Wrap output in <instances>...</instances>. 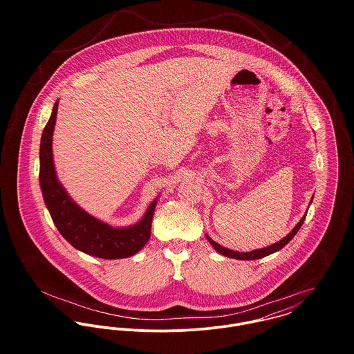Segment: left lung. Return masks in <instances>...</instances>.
Wrapping results in <instances>:
<instances>
[{
  "mask_svg": "<svg viewBox=\"0 0 354 354\" xmlns=\"http://www.w3.org/2000/svg\"><path fill=\"white\" fill-rule=\"evenodd\" d=\"M312 199H313V198H312ZM310 202H312V201H310ZM305 215H306V214H305ZM305 215L300 219V222L295 226V229H293L286 237H283L281 241H278V243H275V244H272V245H270V247L261 248V250H254V251H251V252H237V251H232V250H229V248H225V247L219 245L218 243H215L214 240H211L208 236H205V237H207L208 243L212 245V248H214L216 252L223 254V256H227V257H232V259H239V260H256V259L268 256V254H271V253L277 252V251L282 250V248L296 236V233H297L299 229L301 227V225H303L304 221H305Z\"/></svg>",
  "mask_w": 354,
  "mask_h": 354,
  "instance_id": "1",
  "label": "left lung"
}]
</instances>
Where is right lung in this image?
<instances>
[{"instance_id": "obj_1", "label": "right lung", "mask_w": 354, "mask_h": 354, "mask_svg": "<svg viewBox=\"0 0 354 354\" xmlns=\"http://www.w3.org/2000/svg\"><path fill=\"white\" fill-rule=\"evenodd\" d=\"M58 101L44 129L39 149V184L51 219L61 236L76 250L101 257L124 259L139 252L151 236V222L158 198L150 204L143 218L128 227H113L86 212L72 201L57 178L53 162V132Z\"/></svg>"}]
</instances>
